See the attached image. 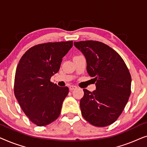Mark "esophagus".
Wrapping results in <instances>:
<instances>
[{
    "instance_id": "34e87169",
    "label": "esophagus",
    "mask_w": 147,
    "mask_h": 147,
    "mask_svg": "<svg viewBox=\"0 0 147 147\" xmlns=\"http://www.w3.org/2000/svg\"><path fill=\"white\" fill-rule=\"evenodd\" d=\"M76 88H77V87H76V86H70L69 87V89L70 91L75 90V89H76Z\"/></svg>"
}]
</instances>
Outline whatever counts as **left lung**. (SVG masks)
Returning <instances> with one entry per match:
<instances>
[{"instance_id":"8db88e82","label":"left lung","mask_w":147,"mask_h":147,"mask_svg":"<svg viewBox=\"0 0 147 147\" xmlns=\"http://www.w3.org/2000/svg\"><path fill=\"white\" fill-rule=\"evenodd\" d=\"M84 54L87 71L94 78L96 90L84 89L80 108L84 119L104 127L114 123L123 111L131 93V76L117 52L102 42H74Z\"/></svg>"}]
</instances>
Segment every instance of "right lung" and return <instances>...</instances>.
<instances>
[{"label": "right lung", "instance_id": "right-lung-1", "mask_svg": "<svg viewBox=\"0 0 147 147\" xmlns=\"http://www.w3.org/2000/svg\"><path fill=\"white\" fill-rule=\"evenodd\" d=\"M72 46V41L39 44L28 49L18 63L14 93L24 113L36 125H47L61 113L69 88L59 87L50 79Z\"/></svg>", "mask_w": 147, "mask_h": 147}]
</instances>
